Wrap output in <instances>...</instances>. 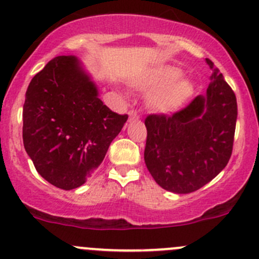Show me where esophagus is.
I'll return each mask as SVG.
<instances>
[{
    "label": "esophagus",
    "instance_id": "esophagus-1",
    "mask_svg": "<svg viewBox=\"0 0 259 259\" xmlns=\"http://www.w3.org/2000/svg\"><path fill=\"white\" fill-rule=\"evenodd\" d=\"M127 115H129V121H132V120L139 119V116H138L137 111H135V110H130L129 113H127Z\"/></svg>",
    "mask_w": 259,
    "mask_h": 259
}]
</instances>
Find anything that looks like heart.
<instances>
[{
    "mask_svg": "<svg viewBox=\"0 0 259 259\" xmlns=\"http://www.w3.org/2000/svg\"><path fill=\"white\" fill-rule=\"evenodd\" d=\"M182 70L170 65H160L146 71L133 85L140 90H151L146 99L148 108L156 114L178 111L194 94V83L182 76Z\"/></svg>",
    "mask_w": 259,
    "mask_h": 259,
    "instance_id": "obj_1",
    "label": "heart"
}]
</instances>
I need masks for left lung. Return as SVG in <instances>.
Masks as SVG:
<instances>
[{
	"label": "left lung",
	"mask_w": 259,
	"mask_h": 259,
	"mask_svg": "<svg viewBox=\"0 0 259 259\" xmlns=\"http://www.w3.org/2000/svg\"><path fill=\"white\" fill-rule=\"evenodd\" d=\"M208 66L214 64L205 59ZM205 95L183 110L145 119L144 160L163 189L188 194L204 187L228 164L237 122V99L218 69Z\"/></svg>",
	"instance_id": "left-lung-1"
}]
</instances>
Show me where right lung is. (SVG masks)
<instances>
[{
  "mask_svg": "<svg viewBox=\"0 0 259 259\" xmlns=\"http://www.w3.org/2000/svg\"><path fill=\"white\" fill-rule=\"evenodd\" d=\"M26 153L37 173L64 190L79 188L103 163L127 115L99 99L76 56H56L33 76L22 111Z\"/></svg>",
  "mask_w": 259,
  "mask_h": 259,
  "instance_id": "obj_1",
  "label": "right lung"
}]
</instances>
